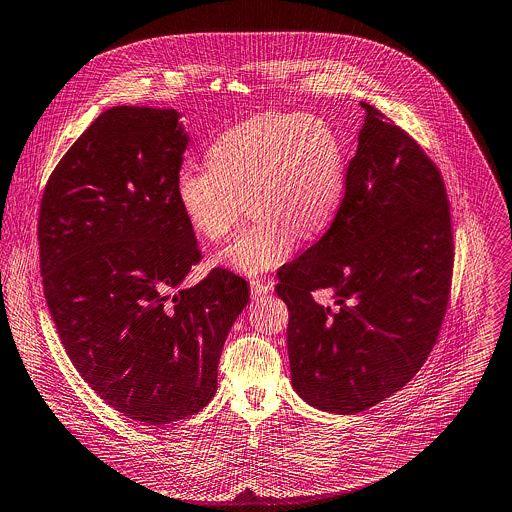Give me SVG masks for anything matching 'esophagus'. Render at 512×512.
Listing matches in <instances>:
<instances>
[{
    "label": "esophagus",
    "mask_w": 512,
    "mask_h": 512,
    "mask_svg": "<svg viewBox=\"0 0 512 512\" xmlns=\"http://www.w3.org/2000/svg\"><path fill=\"white\" fill-rule=\"evenodd\" d=\"M271 291V285L261 281V279H251V295L253 297H263Z\"/></svg>",
    "instance_id": "34e87169"
}]
</instances>
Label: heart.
<instances>
[{
  "label": "heart",
  "mask_w": 512,
  "mask_h": 512,
  "mask_svg": "<svg viewBox=\"0 0 512 512\" xmlns=\"http://www.w3.org/2000/svg\"><path fill=\"white\" fill-rule=\"evenodd\" d=\"M207 163L177 171V201L211 243L235 229L249 201L255 221L217 255L243 275L277 269L299 237L325 233L345 197L343 141L327 121L303 113H263L233 125L209 145Z\"/></svg>",
  "instance_id": "obj_1"
}]
</instances>
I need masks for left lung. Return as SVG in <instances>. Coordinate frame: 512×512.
Wrapping results in <instances>:
<instances>
[{
    "instance_id": "obj_1",
    "label": "left lung",
    "mask_w": 512,
    "mask_h": 512,
    "mask_svg": "<svg viewBox=\"0 0 512 512\" xmlns=\"http://www.w3.org/2000/svg\"><path fill=\"white\" fill-rule=\"evenodd\" d=\"M361 105L365 123L341 209L327 233L277 273L293 389L337 415L375 407L419 373L437 343L453 275L439 169L401 127ZM323 288L335 308L312 299Z\"/></svg>"
}]
</instances>
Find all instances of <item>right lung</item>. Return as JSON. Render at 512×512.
Segmentation results:
<instances>
[{"label":"right lung","mask_w":512,"mask_h":512,"mask_svg":"<svg viewBox=\"0 0 512 512\" xmlns=\"http://www.w3.org/2000/svg\"><path fill=\"white\" fill-rule=\"evenodd\" d=\"M181 111H103L53 169L39 209L43 293L83 381L147 427L199 413L249 285L213 269L175 193L189 143Z\"/></svg>","instance_id":"right-lung-1"}]
</instances>
